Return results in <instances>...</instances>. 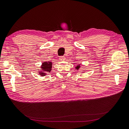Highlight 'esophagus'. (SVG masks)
<instances>
[{
    "instance_id": "34e87169",
    "label": "esophagus",
    "mask_w": 129,
    "mask_h": 129,
    "mask_svg": "<svg viewBox=\"0 0 129 129\" xmlns=\"http://www.w3.org/2000/svg\"><path fill=\"white\" fill-rule=\"evenodd\" d=\"M59 59H60V60L62 61V60H65V58L64 56H60V57H59Z\"/></svg>"
}]
</instances>
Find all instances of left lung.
<instances>
[{
	"label": "left lung",
	"mask_w": 129,
	"mask_h": 129,
	"mask_svg": "<svg viewBox=\"0 0 129 129\" xmlns=\"http://www.w3.org/2000/svg\"><path fill=\"white\" fill-rule=\"evenodd\" d=\"M80 65H78V67H76V69H77V70H78V69L79 68H80Z\"/></svg>",
	"instance_id": "1"
}]
</instances>
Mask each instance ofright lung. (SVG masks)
I'll use <instances>...</instances> for the list:
<instances>
[{
    "label": "right lung",
    "mask_w": 129,
    "mask_h": 129,
    "mask_svg": "<svg viewBox=\"0 0 129 129\" xmlns=\"http://www.w3.org/2000/svg\"><path fill=\"white\" fill-rule=\"evenodd\" d=\"M42 70L43 71H44L45 72H49L51 70V68H52V62H45L42 64V65L41 67ZM40 74L42 76H45V74L44 73V72H41Z\"/></svg>",
    "instance_id": "add662e5"
}]
</instances>
